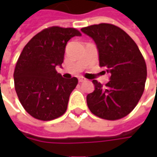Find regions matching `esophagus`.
I'll list each match as a JSON object with an SVG mask.
<instances>
[{
    "mask_svg": "<svg viewBox=\"0 0 157 157\" xmlns=\"http://www.w3.org/2000/svg\"><path fill=\"white\" fill-rule=\"evenodd\" d=\"M86 80V79L84 78V77H82V76H80V77H79V78H78L79 82H85Z\"/></svg>",
    "mask_w": 157,
    "mask_h": 157,
    "instance_id": "esophagus-1",
    "label": "esophagus"
}]
</instances>
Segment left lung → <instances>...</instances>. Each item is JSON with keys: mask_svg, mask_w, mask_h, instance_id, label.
Masks as SVG:
<instances>
[{"mask_svg": "<svg viewBox=\"0 0 157 157\" xmlns=\"http://www.w3.org/2000/svg\"><path fill=\"white\" fill-rule=\"evenodd\" d=\"M98 51L99 65L110 75L105 86L93 80L95 90L86 96L90 111L116 120L128 115L140 101L146 81V65L135 41L117 26L100 23L81 29Z\"/></svg>", "mask_w": 157, "mask_h": 157, "instance_id": "1", "label": "left lung"}]
</instances>
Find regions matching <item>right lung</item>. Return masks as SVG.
I'll use <instances>...</instances> for the list:
<instances>
[{
	"instance_id": "right-lung-1",
	"label": "right lung",
	"mask_w": 157,
	"mask_h": 157,
	"mask_svg": "<svg viewBox=\"0 0 157 157\" xmlns=\"http://www.w3.org/2000/svg\"><path fill=\"white\" fill-rule=\"evenodd\" d=\"M75 36L82 33L71 28L51 27L37 33L22 49L13 74L15 90L33 118L48 121L66 111L78 80L62 77L55 67L61 66L66 44Z\"/></svg>"
}]
</instances>
